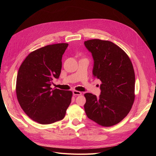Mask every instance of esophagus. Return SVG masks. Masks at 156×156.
<instances>
[{"instance_id": "1", "label": "esophagus", "mask_w": 156, "mask_h": 156, "mask_svg": "<svg viewBox=\"0 0 156 156\" xmlns=\"http://www.w3.org/2000/svg\"><path fill=\"white\" fill-rule=\"evenodd\" d=\"M81 92H79V91H77V90H73V94L74 96H80L81 95Z\"/></svg>"}]
</instances>
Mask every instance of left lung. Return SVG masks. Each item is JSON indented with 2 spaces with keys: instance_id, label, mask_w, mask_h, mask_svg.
Here are the masks:
<instances>
[{
  "instance_id": "8db88e82",
  "label": "left lung",
  "mask_w": 156,
  "mask_h": 156,
  "mask_svg": "<svg viewBox=\"0 0 156 156\" xmlns=\"http://www.w3.org/2000/svg\"><path fill=\"white\" fill-rule=\"evenodd\" d=\"M94 59L93 75L101 81L99 97L86 93L84 111L89 119L109 127L123 120L135 100V72L129 56L119 46L99 39L84 41Z\"/></svg>"
}]
</instances>
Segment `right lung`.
<instances>
[{"label": "right lung", "mask_w": 156, "mask_h": 156, "mask_svg": "<svg viewBox=\"0 0 156 156\" xmlns=\"http://www.w3.org/2000/svg\"><path fill=\"white\" fill-rule=\"evenodd\" d=\"M68 46L56 44L32 51L19 69L17 100L26 115L39 124L62 120L72 101V91L51 88L53 80L60 76L62 57Z\"/></svg>", "instance_id": "add662e5"}]
</instances>
